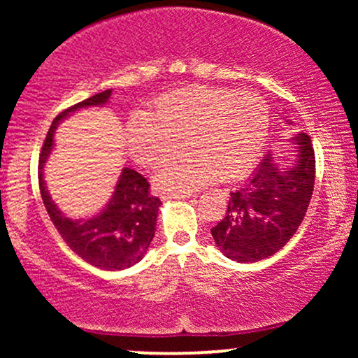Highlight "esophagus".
<instances>
[{
  "label": "esophagus",
  "instance_id": "1",
  "mask_svg": "<svg viewBox=\"0 0 358 358\" xmlns=\"http://www.w3.org/2000/svg\"><path fill=\"white\" fill-rule=\"evenodd\" d=\"M190 193H168V195L163 196V199H170V200H187L190 199Z\"/></svg>",
  "mask_w": 358,
  "mask_h": 358
}]
</instances>
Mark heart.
<instances>
[{
    "label": "heart",
    "mask_w": 358,
    "mask_h": 358,
    "mask_svg": "<svg viewBox=\"0 0 358 358\" xmlns=\"http://www.w3.org/2000/svg\"><path fill=\"white\" fill-rule=\"evenodd\" d=\"M268 129V104L257 94L190 87L159 97L151 114H134L126 139L143 166L159 165L185 143L190 151L168 162L155 182L166 192H190L215 173L222 180L245 173L261 155Z\"/></svg>",
    "instance_id": "heart-1"
}]
</instances>
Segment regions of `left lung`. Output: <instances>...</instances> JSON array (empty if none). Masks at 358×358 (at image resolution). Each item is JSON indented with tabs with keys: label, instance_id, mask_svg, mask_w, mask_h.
Listing matches in <instances>:
<instances>
[{
	"label": "left lung",
	"instance_id": "8db88e82",
	"mask_svg": "<svg viewBox=\"0 0 358 358\" xmlns=\"http://www.w3.org/2000/svg\"><path fill=\"white\" fill-rule=\"evenodd\" d=\"M293 143L296 158L291 165L266 155L248 183L231 192L225 217L212 227L225 257L257 262L285 248L298 231L313 195L315 150L306 133L296 134Z\"/></svg>",
	"mask_w": 358,
	"mask_h": 358
}]
</instances>
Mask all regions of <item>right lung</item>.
I'll use <instances>...</instances> for the list:
<instances>
[{"mask_svg": "<svg viewBox=\"0 0 358 358\" xmlns=\"http://www.w3.org/2000/svg\"><path fill=\"white\" fill-rule=\"evenodd\" d=\"M110 92L113 90L108 89L96 94L65 109L53 119L40 153L38 183L48 217L69 248L96 268L121 271L141 261L155 237L156 217L162 202L150 193V183L145 176L127 166L122 168L109 202L89 219H71L65 215L52 200L43 180V166L53 150V133L57 126L76 110L106 106Z\"/></svg>", "mask_w": 358, "mask_h": 358, "instance_id": "obj_1", "label": "right lung"}]
</instances>
